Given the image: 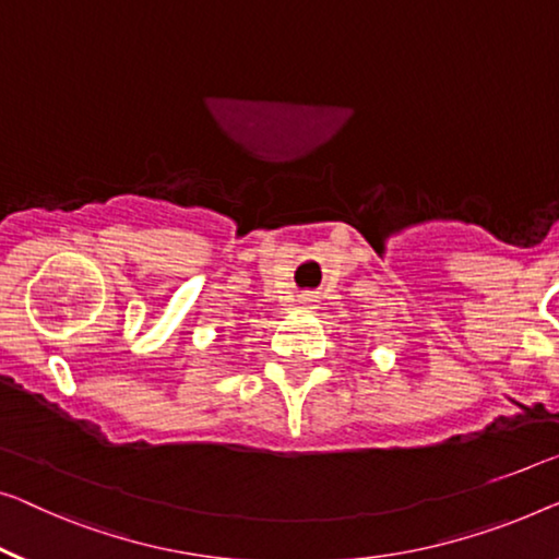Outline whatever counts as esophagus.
Masks as SVG:
<instances>
[{
    "mask_svg": "<svg viewBox=\"0 0 559 559\" xmlns=\"http://www.w3.org/2000/svg\"><path fill=\"white\" fill-rule=\"evenodd\" d=\"M316 298H319V296L311 294V290H304V294L298 296V304H301V306H313Z\"/></svg>",
    "mask_w": 559,
    "mask_h": 559,
    "instance_id": "34e87169",
    "label": "esophagus"
}]
</instances>
